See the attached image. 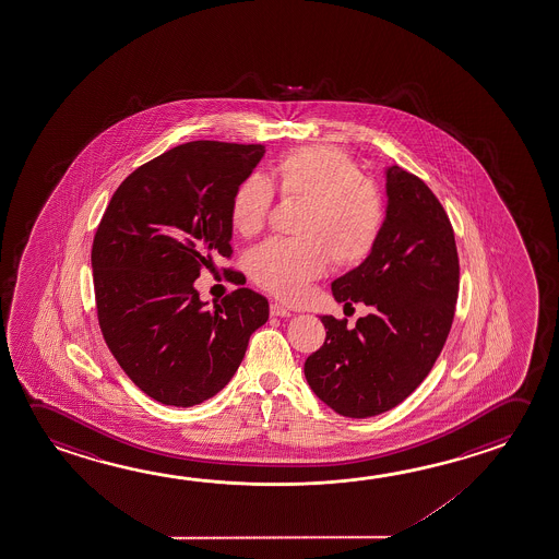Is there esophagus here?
<instances>
[{"instance_id": "34e87169", "label": "esophagus", "mask_w": 559, "mask_h": 559, "mask_svg": "<svg viewBox=\"0 0 559 559\" xmlns=\"http://www.w3.org/2000/svg\"><path fill=\"white\" fill-rule=\"evenodd\" d=\"M271 316H275V318H290L293 311L284 308L283 304L273 302L271 304Z\"/></svg>"}]
</instances>
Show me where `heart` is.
<instances>
[{
	"label": "heart",
	"mask_w": 559,
	"mask_h": 559,
	"mask_svg": "<svg viewBox=\"0 0 559 559\" xmlns=\"http://www.w3.org/2000/svg\"><path fill=\"white\" fill-rule=\"evenodd\" d=\"M273 177L281 194L304 201V209L294 228L298 238L269 239L249 251V275L259 286L293 300L325 273L328 257L337 266H353L372 253L384 228V199L345 154L300 147L276 162ZM271 204V185L249 175L231 194L229 222L251 238L265 226Z\"/></svg>",
	"instance_id": "1"
}]
</instances>
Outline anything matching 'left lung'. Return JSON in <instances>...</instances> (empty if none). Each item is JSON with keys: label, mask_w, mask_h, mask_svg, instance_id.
<instances>
[{"label": "left lung", "mask_w": 559, "mask_h": 559, "mask_svg": "<svg viewBox=\"0 0 559 559\" xmlns=\"http://www.w3.org/2000/svg\"><path fill=\"white\" fill-rule=\"evenodd\" d=\"M385 221L372 253L331 283L337 302L372 311L348 330L321 316L325 343L304 362L311 392L333 412L367 419L421 384L449 337L457 298L449 216L419 177L385 165Z\"/></svg>", "instance_id": "obj_1"}]
</instances>
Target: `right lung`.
I'll list each match as a JSON object with an SVG mask.
<instances>
[{"label": "right lung", "instance_id": "right-lung-1", "mask_svg": "<svg viewBox=\"0 0 559 559\" xmlns=\"http://www.w3.org/2000/svg\"><path fill=\"white\" fill-rule=\"evenodd\" d=\"M263 154L259 144L187 142L138 167L103 214L92 249L103 337L130 380L164 405L218 394L269 320L265 296L249 288L212 308L194 288L204 266L231 253L229 201Z\"/></svg>", "mask_w": 559, "mask_h": 559}]
</instances>
